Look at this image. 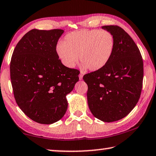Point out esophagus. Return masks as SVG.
Segmentation results:
<instances>
[{"label":"esophagus","instance_id":"obj_1","mask_svg":"<svg viewBox=\"0 0 156 156\" xmlns=\"http://www.w3.org/2000/svg\"><path fill=\"white\" fill-rule=\"evenodd\" d=\"M83 73L80 72V74H79V79H80V80H82V79H83Z\"/></svg>","mask_w":156,"mask_h":156}]
</instances>
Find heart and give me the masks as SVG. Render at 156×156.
<instances>
[{
  "mask_svg": "<svg viewBox=\"0 0 156 156\" xmlns=\"http://www.w3.org/2000/svg\"><path fill=\"white\" fill-rule=\"evenodd\" d=\"M114 47V36L109 31L83 30L67 34L64 42H59L56 49L66 67H74L79 58L83 68L95 72L109 62Z\"/></svg>",
  "mask_w": 156,
  "mask_h": 156,
  "instance_id": "b5f03b06",
  "label": "heart"
}]
</instances>
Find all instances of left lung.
I'll return each mask as SVG.
<instances>
[{
	"label": "left lung",
	"mask_w": 156,
	"mask_h": 156,
	"mask_svg": "<svg viewBox=\"0 0 156 156\" xmlns=\"http://www.w3.org/2000/svg\"><path fill=\"white\" fill-rule=\"evenodd\" d=\"M112 33L115 47L109 62L87 73V101L92 114L106 122L119 120L133 109L140 97L143 81V60L131 37L117 25L102 27Z\"/></svg>",
	"instance_id": "8db88e82"
}]
</instances>
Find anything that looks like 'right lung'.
I'll return each instance as SVG.
<instances>
[{"instance_id": "add662e5", "label": "right lung", "mask_w": 156, "mask_h": 156, "mask_svg": "<svg viewBox=\"0 0 156 156\" xmlns=\"http://www.w3.org/2000/svg\"><path fill=\"white\" fill-rule=\"evenodd\" d=\"M64 30L34 29L16 46L10 62L14 96L20 109L35 122L50 125L64 116L66 96L79 80V71L62 65L56 53Z\"/></svg>"}]
</instances>
